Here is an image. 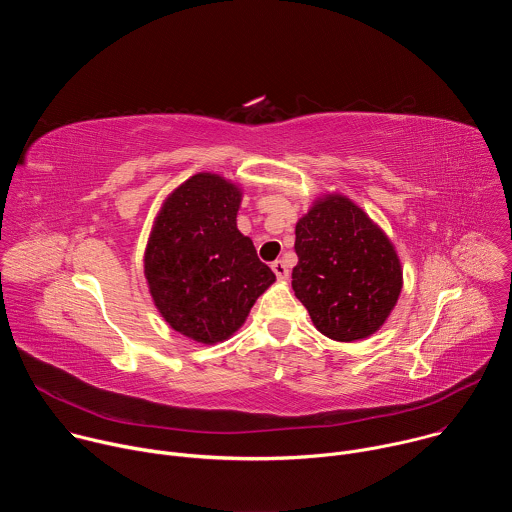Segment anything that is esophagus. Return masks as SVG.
<instances>
[{"label": "esophagus", "instance_id": "34e87169", "mask_svg": "<svg viewBox=\"0 0 512 512\" xmlns=\"http://www.w3.org/2000/svg\"><path fill=\"white\" fill-rule=\"evenodd\" d=\"M271 269H273V273H275L277 279H287V277H289V269H287V265H285L281 259L273 261V263H271Z\"/></svg>", "mask_w": 512, "mask_h": 512}]
</instances>
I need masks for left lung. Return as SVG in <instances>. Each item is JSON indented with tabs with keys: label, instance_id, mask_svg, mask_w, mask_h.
Segmentation results:
<instances>
[{
	"label": "left lung",
	"instance_id": "left-lung-1",
	"mask_svg": "<svg viewBox=\"0 0 512 512\" xmlns=\"http://www.w3.org/2000/svg\"><path fill=\"white\" fill-rule=\"evenodd\" d=\"M291 287L314 326L352 342L377 332L397 304L403 271L387 235L344 196H328L296 225Z\"/></svg>",
	"mask_w": 512,
	"mask_h": 512
}]
</instances>
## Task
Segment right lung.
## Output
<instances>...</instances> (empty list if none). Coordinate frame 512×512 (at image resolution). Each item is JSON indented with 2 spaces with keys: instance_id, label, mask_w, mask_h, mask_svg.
<instances>
[{
  "instance_id": "add662e5",
  "label": "right lung",
  "mask_w": 512,
  "mask_h": 512,
  "mask_svg": "<svg viewBox=\"0 0 512 512\" xmlns=\"http://www.w3.org/2000/svg\"><path fill=\"white\" fill-rule=\"evenodd\" d=\"M241 192L216 174H196L164 202L145 249V277L164 320L214 344L241 328L275 281L253 241L239 233Z\"/></svg>"
}]
</instances>
